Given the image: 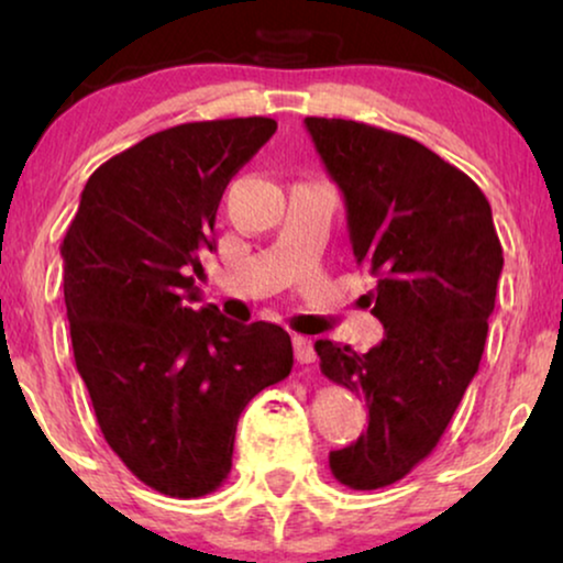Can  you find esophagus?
Listing matches in <instances>:
<instances>
[{
	"label": "esophagus",
	"mask_w": 563,
	"mask_h": 563,
	"mask_svg": "<svg viewBox=\"0 0 563 563\" xmlns=\"http://www.w3.org/2000/svg\"><path fill=\"white\" fill-rule=\"evenodd\" d=\"M295 358L299 361V364H312L314 361V345H312V341L310 338H305V335H295Z\"/></svg>",
	"instance_id": "1"
}]
</instances>
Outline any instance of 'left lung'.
<instances>
[{
    "instance_id": "8db88e82",
    "label": "left lung",
    "mask_w": 563,
    "mask_h": 563,
    "mask_svg": "<svg viewBox=\"0 0 563 563\" xmlns=\"http://www.w3.org/2000/svg\"><path fill=\"white\" fill-rule=\"evenodd\" d=\"M305 125L343 191L353 256L376 276L366 305L384 325L366 353L314 343L322 374L368 407L366 433L330 451V472L382 489L430 456L479 372L503 245L482 189L422 143L356 120Z\"/></svg>"
}]
</instances>
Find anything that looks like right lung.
<instances>
[{
  "instance_id": "1",
  "label": "right lung",
  "mask_w": 563,
  "mask_h": 563,
  "mask_svg": "<svg viewBox=\"0 0 563 563\" xmlns=\"http://www.w3.org/2000/svg\"><path fill=\"white\" fill-rule=\"evenodd\" d=\"M274 133L272 118H235L148 135L89 176L60 245L74 358L99 430L161 495L218 489L245 405L295 364L274 322L191 307L222 191Z\"/></svg>"
}]
</instances>
